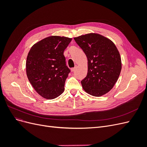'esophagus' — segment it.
I'll return each mask as SVG.
<instances>
[{
	"label": "esophagus",
	"instance_id": "esophagus-1",
	"mask_svg": "<svg viewBox=\"0 0 147 147\" xmlns=\"http://www.w3.org/2000/svg\"><path fill=\"white\" fill-rule=\"evenodd\" d=\"M76 69H77V67H75L71 69V71H72V72H74V71Z\"/></svg>",
	"mask_w": 147,
	"mask_h": 147
}]
</instances>
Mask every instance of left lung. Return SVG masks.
<instances>
[{
  "instance_id": "8db88e82",
  "label": "left lung",
  "mask_w": 147,
  "mask_h": 147,
  "mask_svg": "<svg viewBox=\"0 0 147 147\" xmlns=\"http://www.w3.org/2000/svg\"><path fill=\"white\" fill-rule=\"evenodd\" d=\"M88 59V74L81 82L88 94L100 97L113 88L121 70V59L114 43L103 35L90 33L75 37Z\"/></svg>"
}]
</instances>
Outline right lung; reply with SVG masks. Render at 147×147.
Returning a JSON list of instances; mask_svg holds the SVG:
<instances>
[{
    "mask_svg": "<svg viewBox=\"0 0 147 147\" xmlns=\"http://www.w3.org/2000/svg\"><path fill=\"white\" fill-rule=\"evenodd\" d=\"M72 40L53 35L30 48L26 63V74L34 90L43 98L55 99L64 91L70 70L66 65L64 51Z\"/></svg>",
    "mask_w": 147,
    "mask_h": 147,
    "instance_id": "add662e5",
    "label": "right lung"
}]
</instances>
